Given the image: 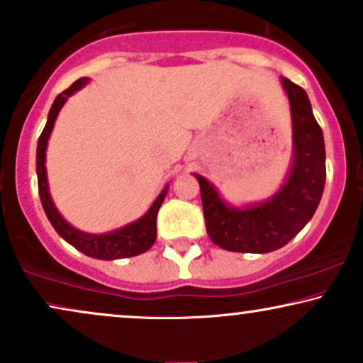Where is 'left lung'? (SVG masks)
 Returning <instances> with one entry per match:
<instances>
[{
	"label": "left lung",
	"instance_id": "8db88e82",
	"mask_svg": "<svg viewBox=\"0 0 363 363\" xmlns=\"http://www.w3.org/2000/svg\"><path fill=\"white\" fill-rule=\"evenodd\" d=\"M281 84L289 101L293 155L279 190L262 202L235 207L207 178L195 173L210 240L230 252L266 254L281 249L311 220L323 195V131L313 116L308 94L284 77Z\"/></svg>",
	"mask_w": 363,
	"mask_h": 363
}]
</instances>
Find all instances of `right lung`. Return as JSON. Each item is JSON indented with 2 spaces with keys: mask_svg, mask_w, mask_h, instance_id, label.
I'll list each match as a JSON object with an SVG mask.
<instances>
[{
  "mask_svg": "<svg viewBox=\"0 0 363 363\" xmlns=\"http://www.w3.org/2000/svg\"><path fill=\"white\" fill-rule=\"evenodd\" d=\"M87 82L89 77H80L79 80H75L67 91L58 94L55 101H53L50 111H48L47 124H45L43 131L40 134L37 145V178L40 200H42L45 213H47L48 220H50L53 229L57 230V234L64 240H67L70 245H74V247L80 250L82 254H86V256L94 259H101V261H114V259L133 257L138 256V254L146 252V250L155 244L156 216H158L161 203H163L164 196L168 194L169 185H167L161 190V194L156 196V200L151 203V207L147 208L145 216H141L138 220H134L131 223H126L124 227H119V229L106 232V234H89V232L79 230L77 227L72 225V223L67 222L55 207V202H53L50 195V189H48L45 158H47V146L48 140H50L53 124H55L57 116L60 113L62 107H64L67 99H69L70 96H74L77 91H80Z\"/></svg>",
  "mask_w": 363,
  "mask_h": 363,
  "instance_id": "1",
  "label": "right lung"
}]
</instances>
